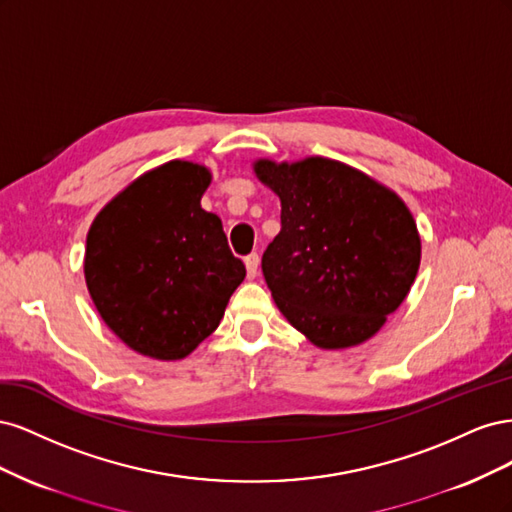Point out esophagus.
I'll use <instances>...</instances> for the list:
<instances>
[{"instance_id":"esophagus-1","label":"esophagus","mask_w":512,"mask_h":512,"mask_svg":"<svg viewBox=\"0 0 512 512\" xmlns=\"http://www.w3.org/2000/svg\"><path fill=\"white\" fill-rule=\"evenodd\" d=\"M258 267H260V258H258V254L245 256V269H247V277H250V280H254V277L258 275Z\"/></svg>"}]
</instances>
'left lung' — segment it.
I'll use <instances>...</instances> for the list:
<instances>
[{
  "label": "left lung",
  "mask_w": 512,
  "mask_h": 512,
  "mask_svg": "<svg viewBox=\"0 0 512 512\" xmlns=\"http://www.w3.org/2000/svg\"><path fill=\"white\" fill-rule=\"evenodd\" d=\"M252 166L282 203V230L262 254L275 305L322 350L367 342L404 303L421 265L408 205L331 158H260Z\"/></svg>",
  "instance_id": "8db88e82"
}]
</instances>
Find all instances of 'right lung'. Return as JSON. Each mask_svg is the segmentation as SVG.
<instances>
[{
    "label": "right lung",
    "instance_id": "obj_1",
    "mask_svg": "<svg viewBox=\"0 0 512 512\" xmlns=\"http://www.w3.org/2000/svg\"><path fill=\"white\" fill-rule=\"evenodd\" d=\"M209 183L207 166L170 160L126 185L89 226L91 301L106 327L149 359L194 352L245 277L222 220L200 207Z\"/></svg>",
    "mask_w": 512,
    "mask_h": 512
}]
</instances>
